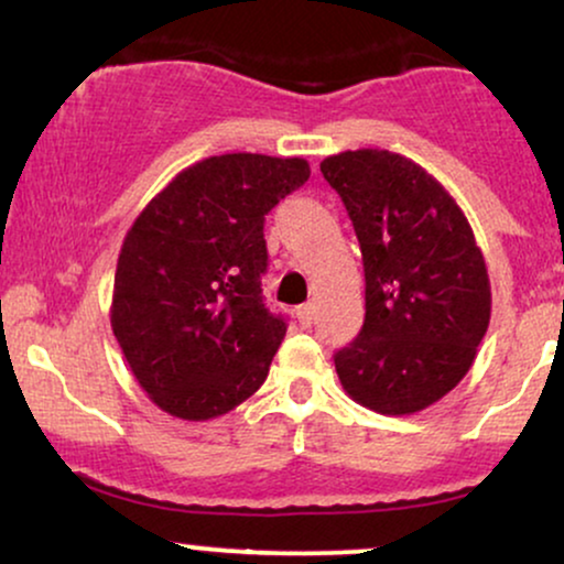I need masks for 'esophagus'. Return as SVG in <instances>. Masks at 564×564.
I'll list each match as a JSON object with an SVG mask.
<instances>
[{"label": "esophagus", "instance_id": "1", "mask_svg": "<svg viewBox=\"0 0 564 564\" xmlns=\"http://www.w3.org/2000/svg\"><path fill=\"white\" fill-rule=\"evenodd\" d=\"M314 316H316L314 303H305V305H301V308H297V322H301L303 329H308V326L314 324Z\"/></svg>", "mask_w": 564, "mask_h": 564}]
</instances>
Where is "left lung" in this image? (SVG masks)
<instances>
[{"label": "left lung", "instance_id": "left-lung-1", "mask_svg": "<svg viewBox=\"0 0 564 564\" xmlns=\"http://www.w3.org/2000/svg\"><path fill=\"white\" fill-rule=\"evenodd\" d=\"M322 175L356 227L366 271L360 335L335 356L347 398L413 415L452 392L489 329L491 284L463 208L413 159L326 156Z\"/></svg>", "mask_w": 564, "mask_h": 564}]
</instances>
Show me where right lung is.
Instances as JSON below:
<instances>
[{
    "label": "right lung",
    "instance_id": "add662e5",
    "mask_svg": "<svg viewBox=\"0 0 564 564\" xmlns=\"http://www.w3.org/2000/svg\"><path fill=\"white\" fill-rule=\"evenodd\" d=\"M311 177L301 156L221 154L185 166L122 240L109 322L159 410L212 421L267 379L288 324L263 305V217Z\"/></svg>",
    "mask_w": 564,
    "mask_h": 564
}]
</instances>
